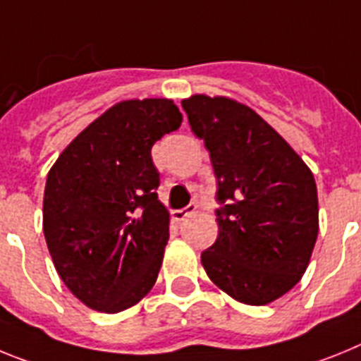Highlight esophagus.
<instances>
[{"mask_svg": "<svg viewBox=\"0 0 361 361\" xmlns=\"http://www.w3.org/2000/svg\"><path fill=\"white\" fill-rule=\"evenodd\" d=\"M194 211H196V205H194V203H190V205L183 207V209L172 211V218L176 219V221H181V219H185V218H187V216L194 214Z\"/></svg>", "mask_w": 361, "mask_h": 361, "instance_id": "esophagus-1", "label": "esophagus"}]
</instances>
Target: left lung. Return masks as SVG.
Listing matches in <instances>:
<instances>
[{
  "mask_svg": "<svg viewBox=\"0 0 361 361\" xmlns=\"http://www.w3.org/2000/svg\"><path fill=\"white\" fill-rule=\"evenodd\" d=\"M218 181V240L202 252L207 276L228 296L265 305L305 272L318 236L312 172L252 109L228 98L181 102Z\"/></svg>",
  "mask_w": 361,
  "mask_h": 361,
  "instance_id": "left-lung-1",
  "label": "left lung"
}]
</instances>
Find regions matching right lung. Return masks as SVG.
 <instances>
[{"label": "right lung", "mask_w": 361, "mask_h": 361, "mask_svg": "<svg viewBox=\"0 0 361 361\" xmlns=\"http://www.w3.org/2000/svg\"><path fill=\"white\" fill-rule=\"evenodd\" d=\"M171 99H128L76 136L52 165L43 233L59 278L99 312H120L156 283L169 240L150 149L180 128Z\"/></svg>", "instance_id": "add662e5"}]
</instances>
